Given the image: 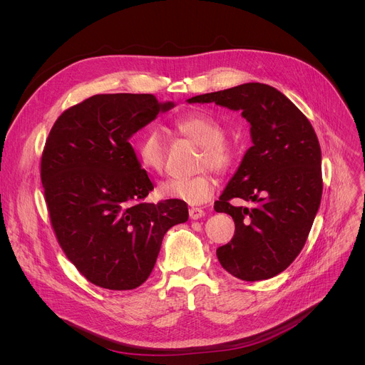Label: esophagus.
I'll use <instances>...</instances> for the list:
<instances>
[{
    "label": "esophagus",
    "mask_w": 365,
    "mask_h": 365,
    "mask_svg": "<svg viewBox=\"0 0 365 365\" xmlns=\"http://www.w3.org/2000/svg\"><path fill=\"white\" fill-rule=\"evenodd\" d=\"M204 216H205V213H204L202 208H198V207H190L189 208V217L192 219V220H198V219H201Z\"/></svg>",
    "instance_id": "1"
}]
</instances>
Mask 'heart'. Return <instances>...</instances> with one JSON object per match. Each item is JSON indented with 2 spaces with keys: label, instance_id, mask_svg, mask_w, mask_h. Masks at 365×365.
Wrapping results in <instances>:
<instances>
[{
  "label": "heart",
  "instance_id": "obj_1",
  "mask_svg": "<svg viewBox=\"0 0 365 365\" xmlns=\"http://www.w3.org/2000/svg\"><path fill=\"white\" fill-rule=\"evenodd\" d=\"M176 128L202 148L201 165H210L219 173H225L234 165L235 149L225 140L223 125L204 112L186 113L175 123ZM138 160L148 173L158 175L164 167V140L155 127H148L139 133L136 143ZM216 190V179L208 171H201L189 178H170L158 186L161 197L179 200L189 205L207 202Z\"/></svg>",
  "mask_w": 365,
  "mask_h": 365
}]
</instances>
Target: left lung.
<instances>
[{
  "label": "left lung",
  "mask_w": 365,
  "mask_h": 365,
  "mask_svg": "<svg viewBox=\"0 0 365 365\" xmlns=\"http://www.w3.org/2000/svg\"><path fill=\"white\" fill-rule=\"evenodd\" d=\"M241 110L247 149L215 202L232 216L235 235L217 248L223 269L244 281L272 278L292 264L309 235L322 195L321 148L309 120L277 88L247 83L187 99ZM231 199L252 203L234 206Z\"/></svg>",
  "instance_id": "left-lung-1"
}]
</instances>
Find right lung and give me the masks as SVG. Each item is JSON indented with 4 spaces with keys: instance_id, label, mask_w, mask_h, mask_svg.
<instances>
[{
    "instance_id": "1",
    "label": "right lung",
    "mask_w": 365,
    "mask_h": 365,
    "mask_svg": "<svg viewBox=\"0 0 365 365\" xmlns=\"http://www.w3.org/2000/svg\"><path fill=\"white\" fill-rule=\"evenodd\" d=\"M175 106L152 94H96L66 109L48 134L41 182L51 226L76 269L102 289L143 284L165 232L189 217L179 200L143 202L153 185L130 145Z\"/></svg>"
}]
</instances>
